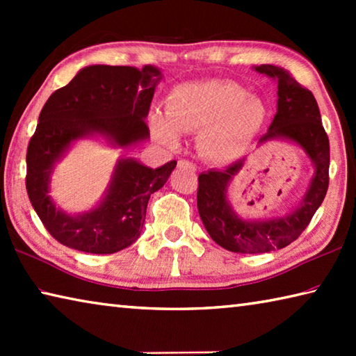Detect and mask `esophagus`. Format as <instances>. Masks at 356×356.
I'll use <instances>...</instances> for the list:
<instances>
[{"mask_svg": "<svg viewBox=\"0 0 356 356\" xmlns=\"http://www.w3.org/2000/svg\"><path fill=\"white\" fill-rule=\"evenodd\" d=\"M177 166H179V168H188V170H191V171L196 170V166L193 165L191 161H188V160H179V161H177Z\"/></svg>", "mask_w": 356, "mask_h": 356, "instance_id": "34e87169", "label": "esophagus"}]
</instances>
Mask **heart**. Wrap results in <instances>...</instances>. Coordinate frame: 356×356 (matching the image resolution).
Segmentation results:
<instances>
[{
    "label": "heart",
    "mask_w": 356,
    "mask_h": 356,
    "mask_svg": "<svg viewBox=\"0 0 356 356\" xmlns=\"http://www.w3.org/2000/svg\"><path fill=\"white\" fill-rule=\"evenodd\" d=\"M165 116L152 113L149 125L166 146H176L180 131H197L204 159L226 165L242 156L267 118L264 102L231 81H195L172 88L163 102Z\"/></svg>",
    "instance_id": "obj_1"
}]
</instances>
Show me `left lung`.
Segmentation results:
<instances>
[{
  "label": "left lung",
  "instance_id": "left-lung-1",
  "mask_svg": "<svg viewBox=\"0 0 356 356\" xmlns=\"http://www.w3.org/2000/svg\"><path fill=\"white\" fill-rule=\"evenodd\" d=\"M254 69L278 83V110L259 144L272 140L298 144L314 165V176L301 202L289 213L270 220H243L229 206L227 186L242 171L245 160H238L222 171L210 170L200 174L197 212L204 227L215 243L243 254L281 250L297 240L323 202L330 180V141L314 95L286 69L272 64Z\"/></svg>",
  "mask_w": 356,
  "mask_h": 356
}]
</instances>
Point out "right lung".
Wrapping results in <instances>:
<instances>
[{
    "label": "right lung",
    "mask_w": 356,
    "mask_h": 356,
    "mask_svg": "<svg viewBox=\"0 0 356 356\" xmlns=\"http://www.w3.org/2000/svg\"><path fill=\"white\" fill-rule=\"evenodd\" d=\"M160 69L144 65H88L67 86L53 92L42 108L26 152V191L35 213L53 238L69 248L113 254L140 237L152 193L171 176L177 161L147 168L120 159L99 206L69 215L55 206L50 176L56 161L80 138L100 135L110 144L130 147L149 138V114Z\"/></svg>",
    "instance_id": "right-lung-1"
}]
</instances>
